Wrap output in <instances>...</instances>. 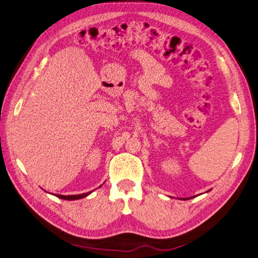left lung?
I'll return each instance as SVG.
<instances>
[{"instance_id":"left-lung-1","label":"left lung","mask_w":258,"mask_h":258,"mask_svg":"<svg viewBox=\"0 0 258 258\" xmlns=\"http://www.w3.org/2000/svg\"><path fill=\"white\" fill-rule=\"evenodd\" d=\"M185 200H186V199H185Z\"/></svg>"}]
</instances>
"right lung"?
<instances>
[{"mask_svg":"<svg viewBox=\"0 0 258 258\" xmlns=\"http://www.w3.org/2000/svg\"><path fill=\"white\" fill-rule=\"evenodd\" d=\"M91 192L83 193V194H76V196H61V194H57L56 197L59 199H62V200H79V199H83V198L87 197L89 194H91Z\"/></svg>","mask_w":258,"mask_h":258,"instance_id":"add662e5","label":"right lung"}]
</instances>
